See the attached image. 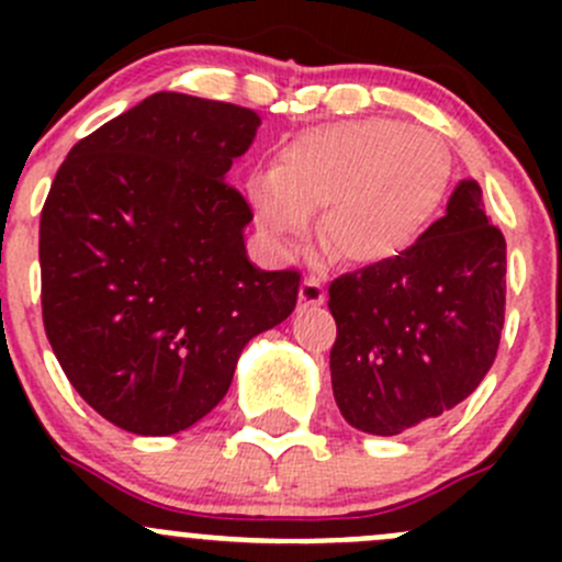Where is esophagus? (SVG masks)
<instances>
[{
    "instance_id": "esophagus-1",
    "label": "esophagus",
    "mask_w": 562,
    "mask_h": 562,
    "mask_svg": "<svg viewBox=\"0 0 562 562\" xmlns=\"http://www.w3.org/2000/svg\"><path fill=\"white\" fill-rule=\"evenodd\" d=\"M299 302H302V307H321L326 302V288H323L321 277H304L302 288H299Z\"/></svg>"
}]
</instances>
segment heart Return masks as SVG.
<instances>
[{
  "label": "heart",
  "mask_w": 562,
  "mask_h": 562,
  "mask_svg": "<svg viewBox=\"0 0 562 562\" xmlns=\"http://www.w3.org/2000/svg\"><path fill=\"white\" fill-rule=\"evenodd\" d=\"M443 184V149L432 135L367 119L291 140L274 171L249 179L247 198L277 249L296 247L310 214L323 209V245L348 263H381L416 239Z\"/></svg>",
  "instance_id": "obj_1"
}]
</instances>
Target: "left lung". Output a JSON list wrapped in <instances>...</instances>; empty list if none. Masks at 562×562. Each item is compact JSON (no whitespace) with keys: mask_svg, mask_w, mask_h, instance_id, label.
Wrapping results in <instances>:
<instances>
[{"mask_svg":"<svg viewBox=\"0 0 562 562\" xmlns=\"http://www.w3.org/2000/svg\"><path fill=\"white\" fill-rule=\"evenodd\" d=\"M331 389L350 427L400 435L468 400L497 356L506 239L462 179L411 247L328 285Z\"/></svg>","mask_w":562,"mask_h":562,"instance_id":"obj_1","label":"left lung"}]
</instances>
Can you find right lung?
I'll list each match as a JSON object with an SVG mask.
<instances>
[{
  "label": "right lung",
  "mask_w": 562,
  "mask_h": 562,
  "mask_svg": "<svg viewBox=\"0 0 562 562\" xmlns=\"http://www.w3.org/2000/svg\"><path fill=\"white\" fill-rule=\"evenodd\" d=\"M249 108L157 92L70 149L40 214L43 323L67 381L133 435L201 422L241 350L293 313L302 274L249 263L225 184Z\"/></svg>",
  "instance_id": "add662e5"
}]
</instances>
